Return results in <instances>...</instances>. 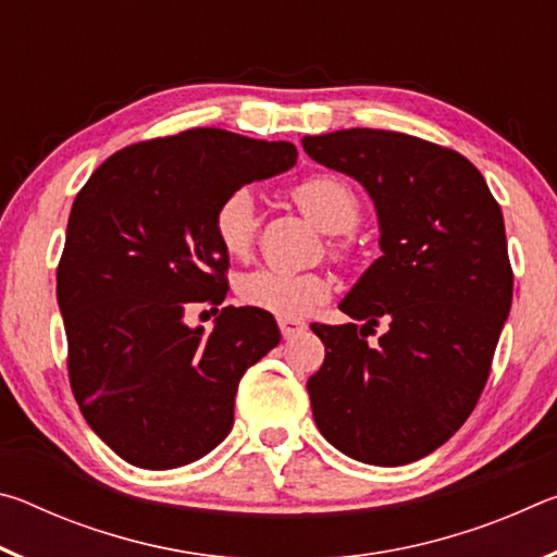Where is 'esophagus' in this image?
Masks as SVG:
<instances>
[{
  "label": "esophagus",
  "instance_id": "esophagus-1",
  "mask_svg": "<svg viewBox=\"0 0 557 557\" xmlns=\"http://www.w3.org/2000/svg\"><path fill=\"white\" fill-rule=\"evenodd\" d=\"M277 324H280V332H282V336H285V338L299 336L307 329V324L301 322V319H297V317H280Z\"/></svg>",
  "mask_w": 557,
  "mask_h": 557
}]
</instances>
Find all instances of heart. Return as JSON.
<instances>
[{
	"label": "heart",
	"instance_id": "obj_1",
	"mask_svg": "<svg viewBox=\"0 0 557 557\" xmlns=\"http://www.w3.org/2000/svg\"><path fill=\"white\" fill-rule=\"evenodd\" d=\"M297 209L324 233H348L361 219V201H358L351 184L334 174L307 176L289 191ZM215 240L231 258H245L256 245L258 211L256 196L250 188H235L219 203L213 213ZM342 240L332 243L334 252H342ZM238 297L245 305L265 309L272 314L299 317L314 309L332 292L329 277L319 272H292L277 268H260L245 272L235 282Z\"/></svg>",
	"mask_w": 557,
	"mask_h": 557
}]
</instances>
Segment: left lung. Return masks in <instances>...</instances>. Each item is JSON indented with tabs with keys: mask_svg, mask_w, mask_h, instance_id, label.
<instances>
[{
	"mask_svg": "<svg viewBox=\"0 0 557 557\" xmlns=\"http://www.w3.org/2000/svg\"><path fill=\"white\" fill-rule=\"evenodd\" d=\"M301 147L363 184L383 250L338 305L363 324H312L317 428L363 465H410L465 425L492 371L513 297L502 209L467 157L428 139L354 127Z\"/></svg>",
	"mask_w": 557,
	"mask_h": 557,
	"instance_id": "obj_1",
	"label": "left lung"
}]
</instances>
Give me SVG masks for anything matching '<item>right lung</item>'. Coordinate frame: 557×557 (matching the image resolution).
<instances>
[{"instance_id":"right-lung-1","label":"right lung","mask_w":557,"mask_h":557,"mask_svg":"<svg viewBox=\"0 0 557 557\" xmlns=\"http://www.w3.org/2000/svg\"><path fill=\"white\" fill-rule=\"evenodd\" d=\"M295 162L289 143L196 127L120 149L75 196L55 270L71 391L129 465L174 469L219 447L243 373L280 344L265 309L223 307L209 334L184 314L219 312L228 292L219 203Z\"/></svg>"}]
</instances>
